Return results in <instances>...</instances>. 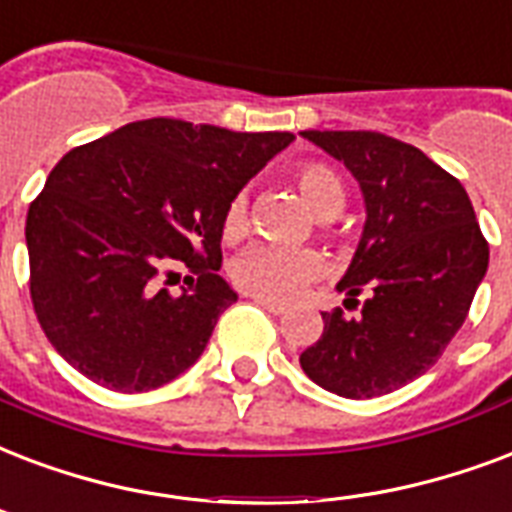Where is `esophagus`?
Wrapping results in <instances>:
<instances>
[{
  "instance_id": "obj_1",
  "label": "esophagus",
  "mask_w": 512,
  "mask_h": 512,
  "mask_svg": "<svg viewBox=\"0 0 512 512\" xmlns=\"http://www.w3.org/2000/svg\"><path fill=\"white\" fill-rule=\"evenodd\" d=\"M255 303L260 308H265L268 314H273V317H282V314H287V306H282V303H273V300H263V298H255Z\"/></svg>"
}]
</instances>
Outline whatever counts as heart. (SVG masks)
I'll return each mask as SVG.
<instances>
[{"instance_id": "obj_1", "label": "heart", "mask_w": 512, "mask_h": 512, "mask_svg": "<svg viewBox=\"0 0 512 512\" xmlns=\"http://www.w3.org/2000/svg\"><path fill=\"white\" fill-rule=\"evenodd\" d=\"M292 177H295L303 204L317 217H330L343 206V198H346L343 182L325 163H298L292 169ZM247 225V195L236 193L222 209V239L239 241L247 233ZM319 273H322V257L314 249H282L268 247V244L247 249L230 268L233 284L241 292L263 300H279V303L295 298Z\"/></svg>"}]
</instances>
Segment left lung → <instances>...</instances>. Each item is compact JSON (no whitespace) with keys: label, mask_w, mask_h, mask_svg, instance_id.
I'll use <instances>...</instances> for the list:
<instances>
[{"label":"left lung","mask_w":512,"mask_h":512,"mask_svg":"<svg viewBox=\"0 0 512 512\" xmlns=\"http://www.w3.org/2000/svg\"><path fill=\"white\" fill-rule=\"evenodd\" d=\"M357 177L368 220L338 284L360 317L325 311L300 354L306 376L349 400L381 397L427 373L467 319L489 268V244L462 182L427 155L378 131H303Z\"/></svg>","instance_id":"8db88e82"}]
</instances>
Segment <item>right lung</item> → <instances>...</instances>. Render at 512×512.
Segmentation results:
<instances>
[{
  "label": "right lung",
  "mask_w": 512,
  "mask_h": 512,
  "mask_svg": "<svg viewBox=\"0 0 512 512\" xmlns=\"http://www.w3.org/2000/svg\"><path fill=\"white\" fill-rule=\"evenodd\" d=\"M292 139L150 117L66 152L26 214L31 303L53 349L126 395L185 373L236 303L222 209ZM177 267L188 287L171 293Z\"/></svg>",
  "instance_id": "right-lung-1"
}]
</instances>
